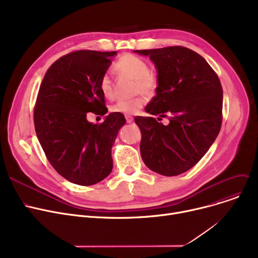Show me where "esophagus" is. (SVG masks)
<instances>
[{"mask_svg": "<svg viewBox=\"0 0 258 258\" xmlns=\"http://www.w3.org/2000/svg\"><path fill=\"white\" fill-rule=\"evenodd\" d=\"M125 119H126L127 123H131V122H133V120H134L133 116H131V115H126V116H125Z\"/></svg>", "mask_w": 258, "mask_h": 258, "instance_id": "obj_1", "label": "esophagus"}]
</instances>
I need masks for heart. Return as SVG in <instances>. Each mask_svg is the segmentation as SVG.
<instances>
[{"label":"heart","instance_id":"heart-1","mask_svg":"<svg viewBox=\"0 0 258 258\" xmlns=\"http://www.w3.org/2000/svg\"><path fill=\"white\" fill-rule=\"evenodd\" d=\"M115 71L123 76H127L135 80L134 92L142 93L146 96H152L159 87L158 75L150 70L148 63L141 57L132 53L121 55L114 63ZM99 89L103 96L111 99L114 96V83L111 74L104 72L99 78ZM145 98L143 95H138L127 100H119L111 106V111L123 115L136 114L144 105Z\"/></svg>","mask_w":258,"mask_h":258}]
</instances>
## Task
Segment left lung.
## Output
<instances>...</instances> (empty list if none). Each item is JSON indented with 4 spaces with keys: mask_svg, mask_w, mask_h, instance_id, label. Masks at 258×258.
Segmentation results:
<instances>
[{
    "mask_svg": "<svg viewBox=\"0 0 258 258\" xmlns=\"http://www.w3.org/2000/svg\"><path fill=\"white\" fill-rule=\"evenodd\" d=\"M156 64L159 87L145 111L154 117H135L141 131L140 152L145 165L172 177L194 167L218 137L223 120L220 78L197 52L171 46L136 50Z\"/></svg>",
    "mask_w": 258,
    "mask_h": 258,
    "instance_id": "1",
    "label": "left lung"
}]
</instances>
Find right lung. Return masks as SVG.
I'll return each instance as SVG.
<instances>
[{
    "label": "right lung",
    "mask_w": 258,
    "mask_h": 258,
    "mask_svg": "<svg viewBox=\"0 0 258 258\" xmlns=\"http://www.w3.org/2000/svg\"><path fill=\"white\" fill-rule=\"evenodd\" d=\"M117 52L78 50L54 61L40 84L33 110L36 136L52 167L81 186L94 185L111 173L112 146L125 118L107 115L93 124L88 113L106 114L99 78Z\"/></svg>",
    "instance_id": "obj_1"
}]
</instances>
